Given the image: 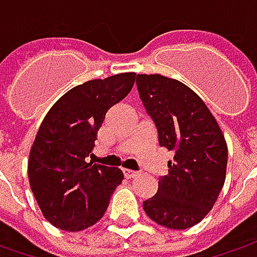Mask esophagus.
<instances>
[{
  "label": "esophagus",
  "instance_id": "1",
  "mask_svg": "<svg viewBox=\"0 0 257 257\" xmlns=\"http://www.w3.org/2000/svg\"><path fill=\"white\" fill-rule=\"evenodd\" d=\"M123 174L125 179H133L137 176V173L133 172V170H123Z\"/></svg>",
  "mask_w": 257,
  "mask_h": 257
}]
</instances>
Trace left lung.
Wrapping results in <instances>:
<instances>
[{"label": "left lung", "mask_w": 257, "mask_h": 257, "mask_svg": "<svg viewBox=\"0 0 257 257\" xmlns=\"http://www.w3.org/2000/svg\"><path fill=\"white\" fill-rule=\"evenodd\" d=\"M137 88L157 127L159 144L174 152L146 214L173 230L189 229L212 210L226 180L227 144L207 105L182 81L137 74Z\"/></svg>", "instance_id": "1"}]
</instances>
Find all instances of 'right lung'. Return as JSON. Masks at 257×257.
Listing matches in <instances>:
<instances>
[{"mask_svg":"<svg viewBox=\"0 0 257 257\" xmlns=\"http://www.w3.org/2000/svg\"><path fill=\"white\" fill-rule=\"evenodd\" d=\"M136 73L90 80L61 95L45 114L28 159V180L53 226L80 232L104 216L123 180L117 167L87 163L105 113L132 91Z\"/></svg>","mask_w":257,"mask_h":257,"instance_id":"obj_1","label":"right lung"}]
</instances>
